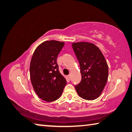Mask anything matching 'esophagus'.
Masks as SVG:
<instances>
[{
	"mask_svg": "<svg viewBox=\"0 0 132 132\" xmlns=\"http://www.w3.org/2000/svg\"><path fill=\"white\" fill-rule=\"evenodd\" d=\"M68 77L69 79H71V75H70H70H68Z\"/></svg>",
	"mask_w": 132,
	"mask_h": 132,
	"instance_id": "1",
	"label": "esophagus"
}]
</instances>
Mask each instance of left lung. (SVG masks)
Here are the masks:
<instances>
[{
    "label": "left lung",
    "mask_w": 132,
    "mask_h": 132,
    "mask_svg": "<svg viewBox=\"0 0 132 132\" xmlns=\"http://www.w3.org/2000/svg\"><path fill=\"white\" fill-rule=\"evenodd\" d=\"M79 61L81 81L75 87L80 97L87 100L98 98L107 84L108 67L100 49L93 43L77 42L72 44Z\"/></svg>",
    "instance_id": "1"
}]
</instances>
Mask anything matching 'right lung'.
<instances>
[{
  "mask_svg": "<svg viewBox=\"0 0 132 132\" xmlns=\"http://www.w3.org/2000/svg\"><path fill=\"white\" fill-rule=\"evenodd\" d=\"M64 45L59 41L44 42L35 50L30 63V78L34 90L39 98L47 102L60 98L67 83L57 62Z\"/></svg>",
  "mask_w": 132,
  "mask_h": 132,
  "instance_id": "obj_1",
  "label": "right lung"
}]
</instances>
